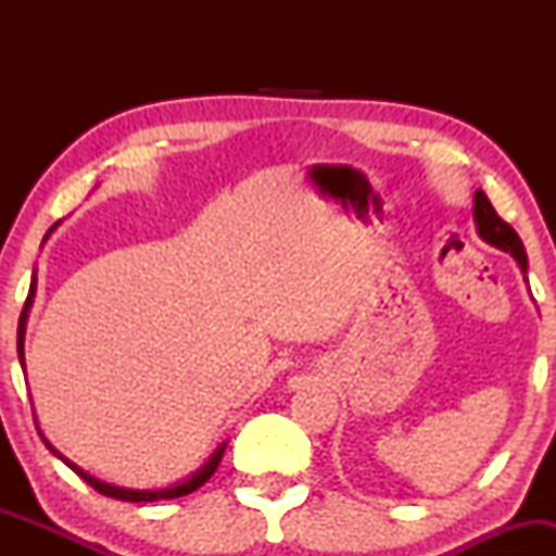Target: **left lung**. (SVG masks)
<instances>
[{"label": "left lung", "mask_w": 556, "mask_h": 556, "mask_svg": "<svg viewBox=\"0 0 556 556\" xmlns=\"http://www.w3.org/2000/svg\"><path fill=\"white\" fill-rule=\"evenodd\" d=\"M473 216L478 225V235H481L486 242H491V245L513 253V258L518 261L520 269L528 271V256H526V248H522V242L518 238V232H515V229L494 212V206H491V201L481 193V190H476Z\"/></svg>", "instance_id": "8db88e82"}]
</instances>
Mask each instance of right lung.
I'll return each mask as SVG.
<instances>
[{
  "mask_svg": "<svg viewBox=\"0 0 556 556\" xmlns=\"http://www.w3.org/2000/svg\"><path fill=\"white\" fill-rule=\"evenodd\" d=\"M54 227H56V225H54ZM54 227H52V229H54ZM52 229H49V232H52ZM34 292H36V277H34V282H30V292H28V298H25L23 314H21V324H17V355H21V363H23V334H25V318H28V308H30V303H34ZM43 444H47L49 450H52L54 455L60 457V460L67 465V468H73L75 473H78V476L83 478V481L88 483V486H93L96 491H99V494L112 496V500H123V502H159V500H175V496H185V494H190V491L201 489L203 483H206L208 478L214 476V470L219 468L222 455H225V444H222L219 450H216L214 455H212V460H208L206 465H203V468L198 470V473H195L193 478H188V481L177 483V486H169V489H159V491H138V489H119V486H112V483H101V481H96L93 476L83 473V470L78 468V465L70 463V460H65V457H62L60 452H56L54 446L47 442V439H43Z\"/></svg>",
  "mask_w": 556,
  "mask_h": 556,
  "instance_id": "right-lung-1",
  "label": "right lung"
}]
</instances>
